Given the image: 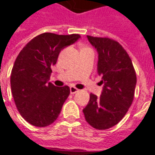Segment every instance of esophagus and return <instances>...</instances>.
<instances>
[{
  "label": "esophagus",
  "mask_w": 155,
  "mask_h": 155,
  "mask_svg": "<svg viewBox=\"0 0 155 155\" xmlns=\"http://www.w3.org/2000/svg\"><path fill=\"white\" fill-rule=\"evenodd\" d=\"M70 91H71V94H75L76 92H78V89H77L76 87L71 86V87L70 88Z\"/></svg>",
  "instance_id": "1"
}]
</instances>
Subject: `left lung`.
Masks as SVG:
<instances>
[{"label": "left lung", "instance_id": "left-lung-1", "mask_svg": "<svg viewBox=\"0 0 155 155\" xmlns=\"http://www.w3.org/2000/svg\"><path fill=\"white\" fill-rule=\"evenodd\" d=\"M87 38L97 51V74L104 87L100 97L90 94L83 112L92 127L105 130L117 125L133 103L136 73L127 52L117 41L91 35Z\"/></svg>", "mask_w": 155, "mask_h": 155}]
</instances>
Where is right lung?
<instances>
[{
    "label": "right lung",
    "instance_id": "obj_1",
    "mask_svg": "<svg viewBox=\"0 0 155 155\" xmlns=\"http://www.w3.org/2000/svg\"><path fill=\"white\" fill-rule=\"evenodd\" d=\"M80 37L78 34L43 33L29 41L17 56L10 76L12 94L18 112L29 124L43 127L58 119L70 88L49 82L51 66L57 64L60 51Z\"/></svg>",
    "mask_w": 155,
    "mask_h": 155
}]
</instances>
